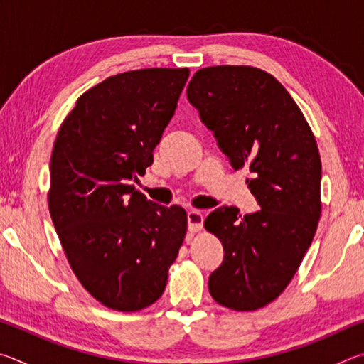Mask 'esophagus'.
I'll return each mask as SVG.
<instances>
[{
	"instance_id": "obj_1",
	"label": "esophagus",
	"mask_w": 364,
	"mask_h": 364,
	"mask_svg": "<svg viewBox=\"0 0 364 364\" xmlns=\"http://www.w3.org/2000/svg\"><path fill=\"white\" fill-rule=\"evenodd\" d=\"M202 225H204V215L200 210H189L188 212V230L191 232L200 231Z\"/></svg>"
}]
</instances>
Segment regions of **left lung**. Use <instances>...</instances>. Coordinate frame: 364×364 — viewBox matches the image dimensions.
Here are the masks:
<instances>
[{
    "label": "left lung",
    "instance_id": "8db88e82",
    "mask_svg": "<svg viewBox=\"0 0 364 364\" xmlns=\"http://www.w3.org/2000/svg\"><path fill=\"white\" fill-rule=\"evenodd\" d=\"M188 101L213 132L234 170L247 167L260 210L218 207L205 230L223 244L208 278L215 301L250 311L284 291L315 236L321 215V159L304 114L273 75L249 65L194 73Z\"/></svg>",
    "mask_w": 364,
    "mask_h": 364
}]
</instances>
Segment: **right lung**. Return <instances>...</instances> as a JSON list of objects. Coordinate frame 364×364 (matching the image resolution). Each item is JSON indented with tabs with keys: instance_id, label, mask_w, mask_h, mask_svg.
Masks as SVG:
<instances>
[{
	"instance_id": "add662e5",
	"label": "right lung",
	"mask_w": 364,
	"mask_h": 364,
	"mask_svg": "<svg viewBox=\"0 0 364 364\" xmlns=\"http://www.w3.org/2000/svg\"><path fill=\"white\" fill-rule=\"evenodd\" d=\"M188 69H141L86 91L54 141L48 205L82 286L112 310L136 311L164 294L188 228L180 205H159L143 176L175 115Z\"/></svg>"
}]
</instances>
